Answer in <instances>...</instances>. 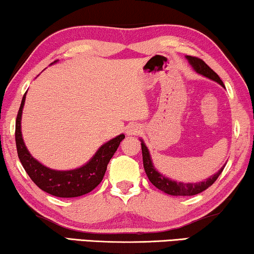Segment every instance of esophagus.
Masks as SVG:
<instances>
[{"label":"esophagus","mask_w":254,"mask_h":254,"mask_svg":"<svg viewBox=\"0 0 254 254\" xmlns=\"http://www.w3.org/2000/svg\"><path fill=\"white\" fill-rule=\"evenodd\" d=\"M139 128L137 127V126H128L127 127V130H126V133L128 134V135H136V134H138L139 133Z\"/></svg>","instance_id":"34e87169"}]
</instances>
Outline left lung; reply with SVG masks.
<instances>
[{
  "mask_svg": "<svg viewBox=\"0 0 254 254\" xmlns=\"http://www.w3.org/2000/svg\"><path fill=\"white\" fill-rule=\"evenodd\" d=\"M187 60H188L190 65L192 66L193 69L197 73L206 76L208 79L214 80V81L221 84L222 87H225V84H223L222 80L220 79V76L216 74V73L213 71V69L209 67V66L205 63L203 60H200V58L198 57H193V56H187ZM141 145H142L143 166H144V171L146 173V175H148L150 182H151L156 188L164 191V192H166L168 194H172V196H193V194L203 192L204 190H206L208 187H211L213 183L216 181V179L219 178V175L221 174L223 168H225V166H223L218 173H215L214 175L206 179L203 182H198V183L176 182V181H173V180H170L168 178H165L163 174H160V173L154 168L151 157H150V152L148 148L145 146L144 142L142 141Z\"/></svg>",
  "mask_w": 254,
  "mask_h": 254,
  "instance_id": "8db88e82",
  "label": "left lung"
}]
</instances>
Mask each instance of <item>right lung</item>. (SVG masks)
<instances>
[{
  "instance_id": "add662e5",
  "label": "right lung",
  "mask_w": 254,
  "mask_h": 254,
  "mask_svg": "<svg viewBox=\"0 0 254 254\" xmlns=\"http://www.w3.org/2000/svg\"><path fill=\"white\" fill-rule=\"evenodd\" d=\"M26 93L23 96L16 119V145L18 157L24 170L40 189L46 192L62 198L79 197L94 190L104 178L110 159L117 151L120 142L125 138L124 134L110 139L103 144L95 156L82 167L71 171L50 170L31 156L21 136V113Z\"/></svg>"
}]
</instances>
